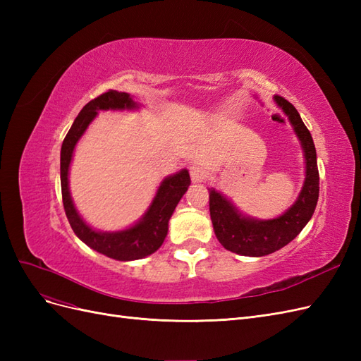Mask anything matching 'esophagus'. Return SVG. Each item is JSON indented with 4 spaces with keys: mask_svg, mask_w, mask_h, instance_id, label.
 <instances>
[{
    "mask_svg": "<svg viewBox=\"0 0 361 361\" xmlns=\"http://www.w3.org/2000/svg\"><path fill=\"white\" fill-rule=\"evenodd\" d=\"M190 176H191V180L194 183H199V182H202L206 178V171L200 166H192L190 169Z\"/></svg>",
    "mask_w": 361,
    "mask_h": 361,
    "instance_id": "esophagus-1",
    "label": "esophagus"
}]
</instances>
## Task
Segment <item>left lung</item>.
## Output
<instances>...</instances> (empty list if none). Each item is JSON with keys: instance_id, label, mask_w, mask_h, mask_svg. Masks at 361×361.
<instances>
[{"instance_id": "obj_1", "label": "left lung", "mask_w": 361, "mask_h": 361, "mask_svg": "<svg viewBox=\"0 0 361 361\" xmlns=\"http://www.w3.org/2000/svg\"><path fill=\"white\" fill-rule=\"evenodd\" d=\"M276 104L289 118L305 158V178L298 199L289 209L272 220H256L243 215L221 192L209 190V211L214 232L220 244L232 253L260 257L288 245L310 221L319 197V171L313 138L295 106L279 94Z\"/></svg>"}]
</instances>
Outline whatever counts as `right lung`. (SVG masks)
I'll use <instances>...</instances> for the list:
<instances>
[{
	"instance_id": "obj_1",
	"label": "right lung",
	"mask_w": 361,
	"mask_h": 361,
	"mask_svg": "<svg viewBox=\"0 0 361 361\" xmlns=\"http://www.w3.org/2000/svg\"><path fill=\"white\" fill-rule=\"evenodd\" d=\"M135 108H138V104L134 102L133 97L125 92L108 90L101 96L94 97L76 116L68 135L64 137L60 154L63 206L72 231L85 245L96 250L97 253L125 262L143 259L155 253L162 245L169 232L170 218L191 183L188 170L183 169L161 182L149 209L143 218H140L137 224L118 232H97L82 220L72 202L69 191V167L76 143H78L85 129L89 128L92 120L96 117L97 111L135 110Z\"/></svg>"
}]
</instances>
